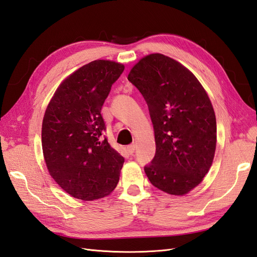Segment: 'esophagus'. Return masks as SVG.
<instances>
[{"label": "esophagus", "mask_w": 257, "mask_h": 257, "mask_svg": "<svg viewBox=\"0 0 257 257\" xmlns=\"http://www.w3.org/2000/svg\"><path fill=\"white\" fill-rule=\"evenodd\" d=\"M135 145H130L126 149H127V152L130 153V154H133L134 153V151H135Z\"/></svg>", "instance_id": "1"}]
</instances>
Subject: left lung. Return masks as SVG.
Here are the masks:
<instances>
[{
  "instance_id": "8db88e82",
  "label": "left lung",
  "mask_w": 257,
  "mask_h": 257,
  "mask_svg": "<svg viewBox=\"0 0 257 257\" xmlns=\"http://www.w3.org/2000/svg\"><path fill=\"white\" fill-rule=\"evenodd\" d=\"M127 79L149 107L157 151L145 173L159 190L182 196L204 180L216 147V120L206 90L190 69L162 53L132 67Z\"/></svg>"
}]
</instances>
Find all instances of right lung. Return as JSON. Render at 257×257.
I'll return each instance as SVG.
<instances>
[{"mask_svg":"<svg viewBox=\"0 0 257 257\" xmlns=\"http://www.w3.org/2000/svg\"><path fill=\"white\" fill-rule=\"evenodd\" d=\"M124 65L95 60L60 83L46 108L42 147L46 166L59 186L85 201L103 198L119 182L124 159L102 137L100 110Z\"/></svg>","mask_w":257,"mask_h":257,"instance_id":"obj_1","label":"right lung"}]
</instances>
